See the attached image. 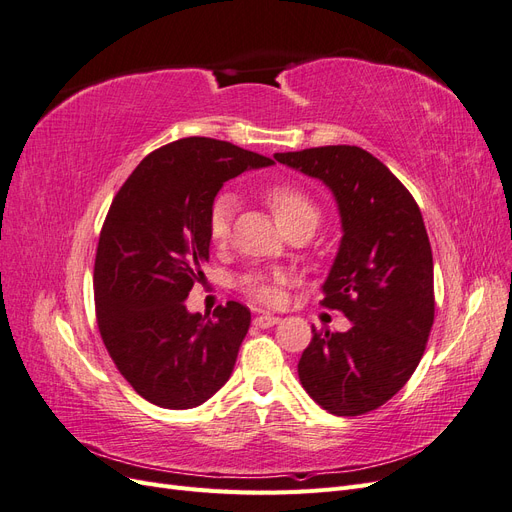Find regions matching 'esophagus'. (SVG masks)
<instances>
[{
  "label": "esophagus",
  "instance_id": "1",
  "mask_svg": "<svg viewBox=\"0 0 512 512\" xmlns=\"http://www.w3.org/2000/svg\"><path fill=\"white\" fill-rule=\"evenodd\" d=\"M277 322H280V318L273 316V314H260V316L254 318V324H256L258 329H269V327H273V324H277Z\"/></svg>",
  "mask_w": 512,
  "mask_h": 512
}]
</instances>
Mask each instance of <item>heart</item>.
Here are the masks:
<instances>
[{
    "label": "heart",
    "mask_w": 512,
    "mask_h": 512,
    "mask_svg": "<svg viewBox=\"0 0 512 512\" xmlns=\"http://www.w3.org/2000/svg\"><path fill=\"white\" fill-rule=\"evenodd\" d=\"M267 203L275 215L277 224H280L284 230L294 226V224H312L314 228L318 226L320 220V211L316 203L307 194H303L297 188H290V185H275V188H269L267 194ZM237 213V198L235 194H220L213 200L211 211H209V239L215 245H224L230 239V226L232 220H235ZM282 282V275H273L267 277L262 273H250L241 277V288L258 303H273L277 299V284Z\"/></svg>",
    "instance_id": "obj_1"
}]
</instances>
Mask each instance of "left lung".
Wrapping results in <instances>:
<instances>
[{
    "instance_id": "1",
    "label": "left lung",
    "mask_w": 512,
    "mask_h": 512,
    "mask_svg": "<svg viewBox=\"0 0 512 512\" xmlns=\"http://www.w3.org/2000/svg\"><path fill=\"white\" fill-rule=\"evenodd\" d=\"M275 160L327 185L342 220L322 305L344 312L352 327H312L299 380L335 416L371 412L410 380L433 324V258L421 209L361 147H314L275 153Z\"/></svg>"
}]
</instances>
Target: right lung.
<instances>
[{
    "label": "right lung",
    "mask_w": 512,
    "mask_h": 512,
    "mask_svg": "<svg viewBox=\"0 0 512 512\" xmlns=\"http://www.w3.org/2000/svg\"><path fill=\"white\" fill-rule=\"evenodd\" d=\"M271 164L226 141L181 138L149 153L108 209L94 267L98 327L121 376L151 404L196 408L228 382L250 309L228 301L203 318L185 299L205 275L222 185Z\"/></svg>",
    "instance_id": "1"
}]
</instances>
